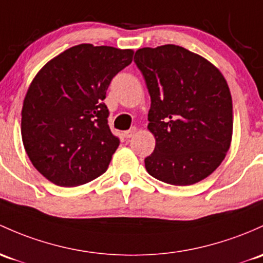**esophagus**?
I'll use <instances>...</instances> for the list:
<instances>
[{
  "label": "esophagus",
  "instance_id": "obj_1",
  "mask_svg": "<svg viewBox=\"0 0 263 263\" xmlns=\"http://www.w3.org/2000/svg\"><path fill=\"white\" fill-rule=\"evenodd\" d=\"M135 133H137V128H135V126H133V128L129 129V130H126L125 133H124V137H125L126 139H129V138L134 137Z\"/></svg>",
  "mask_w": 263,
  "mask_h": 263
}]
</instances>
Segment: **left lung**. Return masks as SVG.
Wrapping results in <instances>:
<instances>
[{
    "mask_svg": "<svg viewBox=\"0 0 263 263\" xmlns=\"http://www.w3.org/2000/svg\"><path fill=\"white\" fill-rule=\"evenodd\" d=\"M134 63L151 95L148 129L154 152L145 158L152 177L191 185L213 173L232 139V98L218 69L177 45L143 47Z\"/></svg>",
    "mask_w": 263,
    "mask_h": 263,
    "instance_id": "8db88e82",
    "label": "left lung"
}]
</instances>
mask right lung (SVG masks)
<instances>
[{"instance_id":"1","label":"right lung","mask_w":263,"mask_h":263,"mask_svg":"<svg viewBox=\"0 0 263 263\" xmlns=\"http://www.w3.org/2000/svg\"><path fill=\"white\" fill-rule=\"evenodd\" d=\"M133 50L81 44L35 76L22 106L21 134L31 163L53 184L76 187L108 169L119 146L104 99Z\"/></svg>"}]
</instances>
